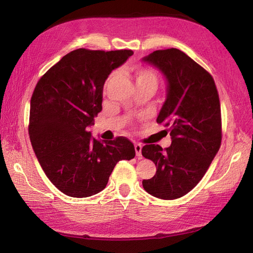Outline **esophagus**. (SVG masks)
Wrapping results in <instances>:
<instances>
[{
	"instance_id": "34e87169",
	"label": "esophagus",
	"mask_w": 253,
	"mask_h": 253,
	"mask_svg": "<svg viewBox=\"0 0 253 253\" xmlns=\"http://www.w3.org/2000/svg\"><path fill=\"white\" fill-rule=\"evenodd\" d=\"M135 150H136V155L139 158L141 159V150H142V144L141 143H135Z\"/></svg>"
}]
</instances>
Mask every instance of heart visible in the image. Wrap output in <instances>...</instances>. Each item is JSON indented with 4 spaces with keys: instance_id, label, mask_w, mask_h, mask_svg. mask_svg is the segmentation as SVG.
Returning <instances> with one entry per match:
<instances>
[{
    "instance_id": "obj_1",
    "label": "heart",
    "mask_w": 253,
    "mask_h": 253,
    "mask_svg": "<svg viewBox=\"0 0 253 253\" xmlns=\"http://www.w3.org/2000/svg\"><path fill=\"white\" fill-rule=\"evenodd\" d=\"M115 73L111 74L109 78L106 79L104 84V92L106 91L107 87H109L112 80L115 77ZM133 75H135L136 84H151L154 88H157L158 85V75L152 68L149 67H137L133 69Z\"/></svg>"
}]
</instances>
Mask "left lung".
I'll return each mask as SVG.
<instances>
[{
	"label": "left lung",
	"mask_w": 253,
	"mask_h": 253,
	"mask_svg": "<svg viewBox=\"0 0 253 253\" xmlns=\"http://www.w3.org/2000/svg\"><path fill=\"white\" fill-rule=\"evenodd\" d=\"M143 61L160 68L168 79V99L157 123L169 127L171 144L142 148L143 157L158 166L142 186L150 195L174 200L198 185L221 147V103L211 74L180 50L154 51Z\"/></svg>",
	"instance_id": "left-lung-1"
}]
</instances>
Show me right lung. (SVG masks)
Masks as SVG:
<instances>
[{"mask_svg":"<svg viewBox=\"0 0 253 253\" xmlns=\"http://www.w3.org/2000/svg\"><path fill=\"white\" fill-rule=\"evenodd\" d=\"M132 54L131 50L77 49L36 84L30 101V141L47 178L69 197L102 191L118 161L135 158V147L127 138L101 142L87 129L102 111L106 78Z\"/></svg>","mask_w":253,"mask_h":253,"instance_id":"obj_1","label":"right lung"}]
</instances>
